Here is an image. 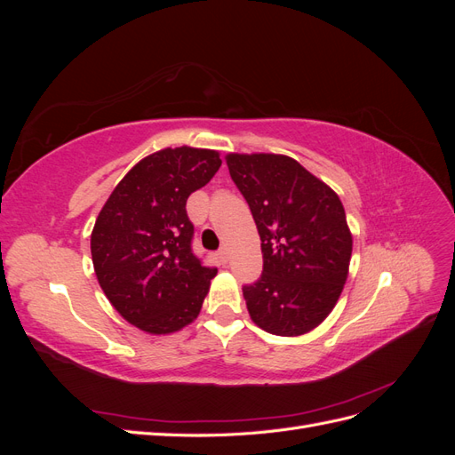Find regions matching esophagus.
<instances>
[{
    "label": "esophagus",
    "instance_id": "1",
    "mask_svg": "<svg viewBox=\"0 0 455 455\" xmlns=\"http://www.w3.org/2000/svg\"><path fill=\"white\" fill-rule=\"evenodd\" d=\"M228 249H226V246H224V249H220L218 251V258H220V261H224V264H226V261H228Z\"/></svg>",
    "mask_w": 455,
    "mask_h": 455
}]
</instances>
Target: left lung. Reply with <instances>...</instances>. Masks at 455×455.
I'll use <instances>...</instances> for the list:
<instances>
[{"mask_svg": "<svg viewBox=\"0 0 455 455\" xmlns=\"http://www.w3.org/2000/svg\"><path fill=\"white\" fill-rule=\"evenodd\" d=\"M261 241L264 273L243 288L256 326L275 336L311 332L338 304L353 235L336 191L281 154H228Z\"/></svg>", "mask_w": 455, "mask_h": 455, "instance_id": "1", "label": "left lung"}]
</instances>
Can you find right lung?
Masks as SVG:
<instances>
[{
    "label": "right lung",
    "instance_id": "1",
    "mask_svg": "<svg viewBox=\"0 0 455 455\" xmlns=\"http://www.w3.org/2000/svg\"><path fill=\"white\" fill-rule=\"evenodd\" d=\"M220 151L163 148L139 161L96 216L91 254L109 304L151 336L180 332L194 323L216 269L191 252L194 226L186 201L212 180Z\"/></svg>",
    "mask_w": 455,
    "mask_h": 455
}]
</instances>
